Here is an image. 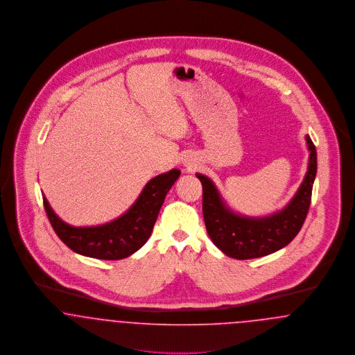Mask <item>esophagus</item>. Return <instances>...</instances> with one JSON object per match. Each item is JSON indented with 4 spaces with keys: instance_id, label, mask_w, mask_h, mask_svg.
<instances>
[{
    "instance_id": "obj_1",
    "label": "esophagus",
    "mask_w": 355,
    "mask_h": 355,
    "mask_svg": "<svg viewBox=\"0 0 355 355\" xmlns=\"http://www.w3.org/2000/svg\"><path fill=\"white\" fill-rule=\"evenodd\" d=\"M187 166H188V168H192V167H193L192 164H187Z\"/></svg>"
}]
</instances>
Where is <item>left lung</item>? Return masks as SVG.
Here are the masks:
<instances>
[{
  "instance_id": "left-lung-1",
  "label": "left lung",
  "mask_w": 355,
  "mask_h": 355,
  "mask_svg": "<svg viewBox=\"0 0 355 355\" xmlns=\"http://www.w3.org/2000/svg\"><path fill=\"white\" fill-rule=\"evenodd\" d=\"M310 150L309 171L295 198L283 211L268 218L248 219L235 215L224 205L214 183L203 175L198 179L203 186V216L205 228L214 244L234 259H252L272 254L298 235L306 220L313 183L317 175V150L306 136Z\"/></svg>"
}]
</instances>
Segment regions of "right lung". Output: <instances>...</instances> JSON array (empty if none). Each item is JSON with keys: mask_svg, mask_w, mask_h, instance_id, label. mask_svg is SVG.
I'll return each mask as SVG.
<instances>
[{"mask_svg": "<svg viewBox=\"0 0 355 355\" xmlns=\"http://www.w3.org/2000/svg\"><path fill=\"white\" fill-rule=\"evenodd\" d=\"M179 176V169H171L153 178L123 216L96 227L68 225L53 212L45 196L42 202L57 236L72 251L96 259L117 261L130 257L148 241L166 195Z\"/></svg>", "mask_w": 355, "mask_h": 355, "instance_id": "right-lung-1", "label": "right lung"}]
</instances>
